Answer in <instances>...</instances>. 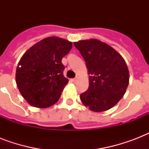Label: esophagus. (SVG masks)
Here are the masks:
<instances>
[{"mask_svg": "<svg viewBox=\"0 0 149 149\" xmlns=\"http://www.w3.org/2000/svg\"><path fill=\"white\" fill-rule=\"evenodd\" d=\"M77 79H78V76H77V77H75V78H73V79H72V82H76L77 80Z\"/></svg>", "mask_w": 149, "mask_h": 149, "instance_id": "34e87169", "label": "esophagus"}]
</instances>
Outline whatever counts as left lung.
Wrapping results in <instances>:
<instances>
[{"mask_svg":"<svg viewBox=\"0 0 149 149\" xmlns=\"http://www.w3.org/2000/svg\"><path fill=\"white\" fill-rule=\"evenodd\" d=\"M86 62L88 90L79 97L92 111L112 108L125 95L129 83V71L123 57L115 49L94 38L73 43Z\"/></svg>","mask_w":149,"mask_h":149,"instance_id":"1","label":"left lung"}]
</instances>
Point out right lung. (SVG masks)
I'll list each match as a JSON object with an SVG mask.
<instances>
[{
  "instance_id": "1",
  "label": "right lung",
  "mask_w": 149,
  "mask_h": 149,
  "mask_svg": "<svg viewBox=\"0 0 149 149\" xmlns=\"http://www.w3.org/2000/svg\"><path fill=\"white\" fill-rule=\"evenodd\" d=\"M72 46L70 41L52 36L39 41L22 56L16 70V84L30 105L45 108L58 101L69 82L63 76L62 58Z\"/></svg>"
}]
</instances>
